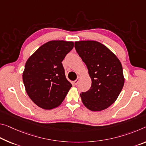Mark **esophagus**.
I'll return each instance as SVG.
<instances>
[{
    "mask_svg": "<svg viewBox=\"0 0 146 146\" xmlns=\"http://www.w3.org/2000/svg\"><path fill=\"white\" fill-rule=\"evenodd\" d=\"M78 81H79V78H77L75 80H74V82H74V84L77 85L78 83Z\"/></svg>",
    "mask_w": 146,
    "mask_h": 146,
    "instance_id": "esophagus-1",
    "label": "esophagus"
}]
</instances>
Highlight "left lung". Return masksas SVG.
<instances>
[{"instance_id": "left-lung-1", "label": "left lung", "mask_w": 146, "mask_h": 146, "mask_svg": "<svg viewBox=\"0 0 146 146\" xmlns=\"http://www.w3.org/2000/svg\"><path fill=\"white\" fill-rule=\"evenodd\" d=\"M75 48L92 79L90 88L80 94L83 104L92 111L106 109L115 102L123 87L121 62L98 41H76Z\"/></svg>"}]
</instances>
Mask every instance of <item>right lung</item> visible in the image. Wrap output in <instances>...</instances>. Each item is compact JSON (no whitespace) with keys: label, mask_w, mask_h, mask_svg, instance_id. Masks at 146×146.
I'll list each match as a JSON object with an SVG mask.
<instances>
[{"label":"right lung","mask_w":146,"mask_h":146,"mask_svg":"<svg viewBox=\"0 0 146 146\" xmlns=\"http://www.w3.org/2000/svg\"><path fill=\"white\" fill-rule=\"evenodd\" d=\"M72 41H50L28 59L23 74L27 93L40 107L50 110L59 106L72 84L66 79L62 62L73 49Z\"/></svg>","instance_id":"obj_1"}]
</instances>
